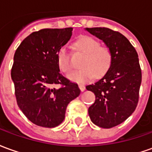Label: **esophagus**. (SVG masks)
<instances>
[{"mask_svg": "<svg viewBox=\"0 0 152 152\" xmlns=\"http://www.w3.org/2000/svg\"><path fill=\"white\" fill-rule=\"evenodd\" d=\"M79 88H80V89L82 91V92L84 91V90H85V89H86V87H85L84 86H82V85H79Z\"/></svg>", "mask_w": 152, "mask_h": 152, "instance_id": "obj_1", "label": "esophagus"}]
</instances>
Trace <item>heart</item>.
<instances>
[{
	"label": "heart",
	"mask_w": 152,
	"mask_h": 152,
	"mask_svg": "<svg viewBox=\"0 0 152 152\" xmlns=\"http://www.w3.org/2000/svg\"><path fill=\"white\" fill-rule=\"evenodd\" d=\"M76 48L86 53L81 63L83 68L76 70L68 76L71 80L78 84H86L96 76H104L112 65V53L110 48L100 45L98 40L92 37H83L76 42ZM58 65L59 69L65 74L71 72L72 64L70 54L66 47H62L58 53Z\"/></svg>",
	"instance_id": "1"
}]
</instances>
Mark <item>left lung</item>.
Segmentation results:
<instances>
[{
  "label": "left lung",
  "instance_id": "obj_1",
  "mask_svg": "<svg viewBox=\"0 0 152 152\" xmlns=\"http://www.w3.org/2000/svg\"><path fill=\"white\" fill-rule=\"evenodd\" d=\"M110 48L112 62L102 79L86 86L94 94L95 102L89 107L93 123L104 129L124 122L137 107L142 82L138 55L124 35L107 28H86Z\"/></svg>",
  "mask_w": 152,
  "mask_h": 152
}]
</instances>
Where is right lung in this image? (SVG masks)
<instances>
[{
	"mask_svg": "<svg viewBox=\"0 0 152 152\" xmlns=\"http://www.w3.org/2000/svg\"><path fill=\"white\" fill-rule=\"evenodd\" d=\"M72 31V28L34 31L15 51L11 78L17 104L38 126L59 125L68 103L80 94L78 85L64 77L58 65V53L70 40Z\"/></svg>",
	"mask_w": 152,
	"mask_h": 152,
	"instance_id": "1",
	"label": "right lung"
}]
</instances>
